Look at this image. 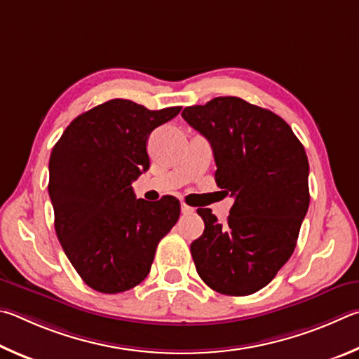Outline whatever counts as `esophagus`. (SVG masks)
Wrapping results in <instances>:
<instances>
[{"label":"esophagus","instance_id":"34e87169","mask_svg":"<svg viewBox=\"0 0 359 359\" xmlns=\"http://www.w3.org/2000/svg\"><path fill=\"white\" fill-rule=\"evenodd\" d=\"M196 211L192 208V206H189V205H186V203H181V212H183L184 216H187V215H192V212Z\"/></svg>","mask_w":359,"mask_h":359}]
</instances>
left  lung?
Instances as JSON below:
<instances>
[{
	"instance_id": "1",
	"label": "left lung",
	"mask_w": 359,
	"mask_h": 359,
	"mask_svg": "<svg viewBox=\"0 0 359 359\" xmlns=\"http://www.w3.org/2000/svg\"><path fill=\"white\" fill-rule=\"evenodd\" d=\"M187 124L211 143L217 186L235 198L227 222L198 208L205 231L191 244L197 273L222 294L246 297L290 259L309 208V162L290 126L240 97L186 107Z\"/></svg>"
}]
</instances>
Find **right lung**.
Returning a JSON list of instances; mask_svg holds the SVG:
<instances>
[{
    "mask_svg": "<svg viewBox=\"0 0 359 359\" xmlns=\"http://www.w3.org/2000/svg\"><path fill=\"white\" fill-rule=\"evenodd\" d=\"M181 107L148 110L111 99L67 126L48 162V196L62 250L88 287L130 290L147 278L156 248L180 217V200L135 198L132 181L149 167L147 140Z\"/></svg>",
    "mask_w": 359,
    "mask_h": 359,
    "instance_id": "1",
    "label": "right lung"
}]
</instances>
